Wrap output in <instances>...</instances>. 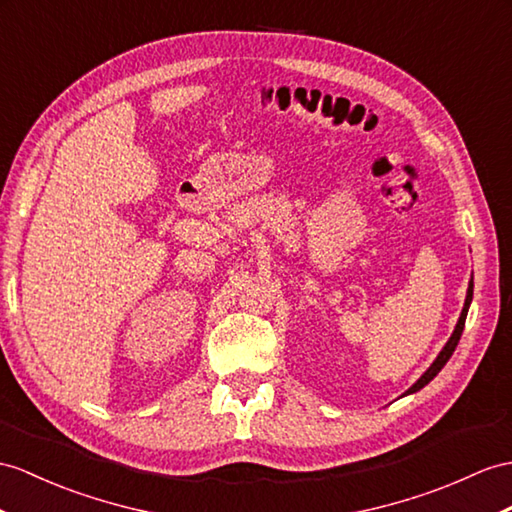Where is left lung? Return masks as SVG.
Masks as SVG:
<instances>
[{
  "label": "left lung",
  "mask_w": 512,
  "mask_h": 512,
  "mask_svg": "<svg viewBox=\"0 0 512 512\" xmlns=\"http://www.w3.org/2000/svg\"><path fill=\"white\" fill-rule=\"evenodd\" d=\"M471 297H473V282H469V289H467V299H465V306H463V313H460V319H458V323H456V330H454V334L450 336V341L445 343V347L441 350V354L436 356V360L434 363L430 365V369L423 373V376L410 386V389L406 391V395L408 393H415V391H419V389H423V386H426L436 373H439L443 367H445V363L447 360H450V356L454 354V350H456V345H458V341H460V334H463V328H465V319H467V310H469V304H471Z\"/></svg>",
  "instance_id": "8db88e82"
}]
</instances>
